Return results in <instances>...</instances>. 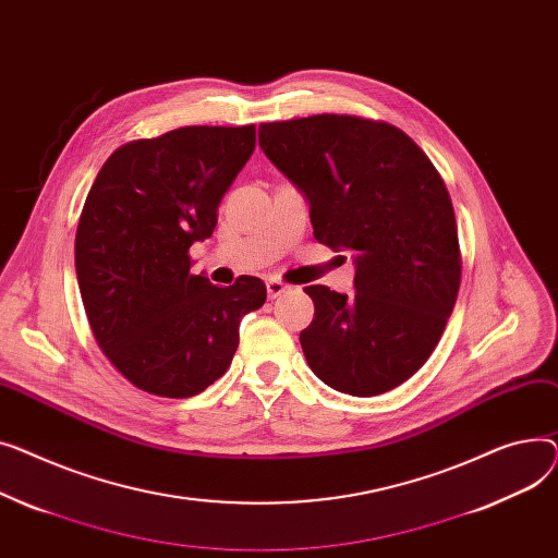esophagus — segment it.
<instances>
[{
    "instance_id": "esophagus-1",
    "label": "esophagus",
    "mask_w": 558,
    "mask_h": 558,
    "mask_svg": "<svg viewBox=\"0 0 558 558\" xmlns=\"http://www.w3.org/2000/svg\"><path fill=\"white\" fill-rule=\"evenodd\" d=\"M266 288H268V298H270V300H277L279 294H283L290 286H288V283H283L281 279L272 277V279H268V281H266Z\"/></svg>"
}]
</instances>
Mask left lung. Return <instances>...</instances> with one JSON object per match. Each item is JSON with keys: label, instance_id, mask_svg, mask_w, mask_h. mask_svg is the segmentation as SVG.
Masks as SVG:
<instances>
[{"label": "left lung", "instance_id": "8db88e82", "mask_svg": "<svg viewBox=\"0 0 558 558\" xmlns=\"http://www.w3.org/2000/svg\"><path fill=\"white\" fill-rule=\"evenodd\" d=\"M258 144L311 205L313 236L355 252V292L306 286L308 367L351 397L414 376L439 344L462 281L448 189L397 125L353 114L260 123Z\"/></svg>", "mask_w": 558, "mask_h": 558}]
</instances>
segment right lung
<instances>
[{
    "label": "right lung",
    "mask_w": 558,
    "mask_h": 558,
    "mask_svg": "<svg viewBox=\"0 0 558 558\" xmlns=\"http://www.w3.org/2000/svg\"><path fill=\"white\" fill-rule=\"evenodd\" d=\"M254 146V125H184L119 146L87 193L76 229L85 315L106 357L148 395H201L232 365L241 317L266 304L260 279L218 288L189 256L214 234Z\"/></svg>",
    "instance_id": "add662e5"
}]
</instances>
